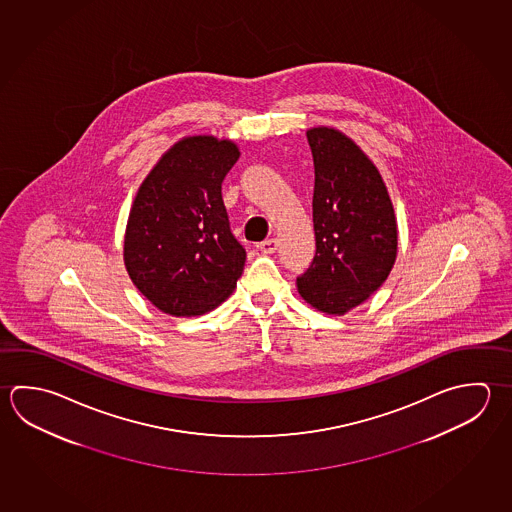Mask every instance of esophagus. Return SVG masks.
I'll return each instance as SVG.
<instances>
[{
	"label": "esophagus",
	"mask_w": 512,
	"mask_h": 512,
	"mask_svg": "<svg viewBox=\"0 0 512 512\" xmlns=\"http://www.w3.org/2000/svg\"><path fill=\"white\" fill-rule=\"evenodd\" d=\"M278 247L279 243L276 238H269V240L260 243V251L265 252V254H272V252L278 251Z\"/></svg>",
	"instance_id": "obj_1"
}]
</instances>
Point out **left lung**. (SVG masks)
Returning <instances> with one entry per match:
<instances>
[{"label": "left lung", "mask_w": 512, "mask_h": 512, "mask_svg": "<svg viewBox=\"0 0 512 512\" xmlns=\"http://www.w3.org/2000/svg\"><path fill=\"white\" fill-rule=\"evenodd\" d=\"M314 158L312 220L316 254L298 276L299 294L326 314L361 305L388 278L397 222L372 160L343 133L307 131Z\"/></svg>", "instance_id": "left-lung-1"}]
</instances>
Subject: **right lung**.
I'll list each match as a JSON object with an SVG mask.
<instances>
[{"label": "right lung", "mask_w": 512, "mask_h": 512, "mask_svg": "<svg viewBox=\"0 0 512 512\" xmlns=\"http://www.w3.org/2000/svg\"><path fill=\"white\" fill-rule=\"evenodd\" d=\"M240 151L231 140L187 137L142 182L124 238L135 287L162 312L200 316L242 276L247 252L234 238L222 182Z\"/></svg>", "instance_id": "1"}]
</instances>
